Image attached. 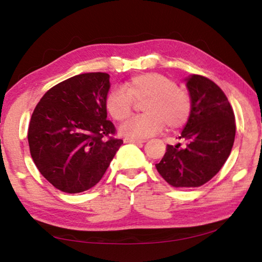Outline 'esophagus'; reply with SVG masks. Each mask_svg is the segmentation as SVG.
Here are the masks:
<instances>
[{
	"mask_svg": "<svg viewBox=\"0 0 262 262\" xmlns=\"http://www.w3.org/2000/svg\"><path fill=\"white\" fill-rule=\"evenodd\" d=\"M124 142H132V144H142L145 140H141V139H124Z\"/></svg>",
	"mask_w": 262,
	"mask_h": 262,
	"instance_id": "esophagus-1",
	"label": "esophagus"
}]
</instances>
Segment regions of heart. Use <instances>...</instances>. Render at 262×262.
<instances>
[{
    "label": "heart",
    "mask_w": 262,
    "mask_h": 262,
    "mask_svg": "<svg viewBox=\"0 0 262 262\" xmlns=\"http://www.w3.org/2000/svg\"><path fill=\"white\" fill-rule=\"evenodd\" d=\"M144 99L142 111L145 114L130 118L121 125L120 132L124 137H152L165 124L170 129H177L187 123L193 110L189 92L159 73L132 76L124 83V89H113L107 93L105 107L114 120L121 122L133 114L135 102Z\"/></svg>",
    "instance_id": "1"
}]
</instances>
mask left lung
I'll return each instance as SVG.
<instances>
[{
  "mask_svg": "<svg viewBox=\"0 0 262 262\" xmlns=\"http://www.w3.org/2000/svg\"><path fill=\"white\" fill-rule=\"evenodd\" d=\"M187 87L193 110L180 137L187 144L167 145L156 164L159 175L172 187L208 182L224 165L235 141V114L221 87L202 75H191Z\"/></svg>",
  "mask_w": 262,
  "mask_h": 262,
  "instance_id": "left-lung-1",
  "label": "left lung"
}]
</instances>
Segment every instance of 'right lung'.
Masks as SVG:
<instances>
[{
    "label": "right lung",
    "mask_w": 262,
    "mask_h": 262,
    "mask_svg": "<svg viewBox=\"0 0 262 262\" xmlns=\"http://www.w3.org/2000/svg\"><path fill=\"white\" fill-rule=\"evenodd\" d=\"M106 73H83L62 81L34 107L27 139L39 172L58 190L81 193L102 180L123 144L106 120Z\"/></svg>",
    "instance_id": "add662e5"
}]
</instances>
